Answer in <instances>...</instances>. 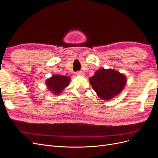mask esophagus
Masks as SVG:
<instances>
[{
	"mask_svg": "<svg viewBox=\"0 0 158 158\" xmlns=\"http://www.w3.org/2000/svg\"><path fill=\"white\" fill-rule=\"evenodd\" d=\"M76 75L77 76H84V75H85V74L83 73L82 71H78V72H76Z\"/></svg>",
	"mask_w": 158,
	"mask_h": 158,
	"instance_id": "1",
	"label": "esophagus"
}]
</instances>
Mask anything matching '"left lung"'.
<instances>
[{
  "instance_id": "obj_1",
  "label": "left lung",
  "mask_w": 158,
  "mask_h": 158,
  "mask_svg": "<svg viewBox=\"0 0 158 158\" xmlns=\"http://www.w3.org/2000/svg\"><path fill=\"white\" fill-rule=\"evenodd\" d=\"M89 83L100 98L110 100L121 92L125 86L127 78L117 70L100 69L89 78Z\"/></svg>"
}]
</instances>
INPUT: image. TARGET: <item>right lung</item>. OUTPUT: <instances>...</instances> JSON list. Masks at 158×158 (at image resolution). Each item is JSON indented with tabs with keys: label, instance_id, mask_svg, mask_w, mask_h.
I'll return each instance as SVG.
<instances>
[{
	"label": "right lung",
	"instance_id": "1",
	"mask_svg": "<svg viewBox=\"0 0 158 158\" xmlns=\"http://www.w3.org/2000/svg\"><path fill=\"white\" fill-rule=\"evenodd\" d=\"M70 80V78L68 76L55 74L46 80V85L52 94L58 95L68 86Z\"/></svg>",
	"mask_w": 158,
	"mask_h": 158
}]
</instances>
